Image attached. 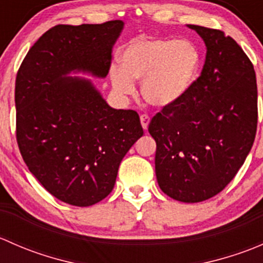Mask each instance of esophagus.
Here are the masks:
<instances>
[{
	"instance_id": "34e87169",
	"label": "esophagus",
	"mask_w": 263,
	"mask_h": 263,
	"mask_svg": "<svg viewBox=\"0 0 263 263\" xmlns=\"http://www.w3.org/2000/svg\"><path fill=\"white\" fill-rule=\"evenodd\" d=\"M140 122H141L142 128L146 131L147 127H148V123H150V118H148L146 115H141V116H140Z\"/></svg>"
}]
</instances>
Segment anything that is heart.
Masks as SVG:
<instances>
[{"mask_svg":"<svg viewBox=\"0 0 263 263\" xmlns=\"http://www.w3.org/2000/svg\"><path fill=\"white\" fill-rule=\"evenodd\" d=\"M200 68V53L188 41L140 38L121 52V66L112 65L109 78L119 97L135 92L141 82V95L147 104L169 108L179 103L195 84Z\"/></svg>","mask_w":263,"mask_h":263,"instance_id":"b5f03b06","label":"heart"}]
</instances>
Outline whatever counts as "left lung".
<instances>
[{
	"label": "left lung",
	"instance_id": "left-lung-1",
	"mask_svg": "<svg viewBox=\"0 0 263 263\" xmlns=\"http://www.w3.org/2000/svg\"><path fill=\"white\" fill-rule=\"evenodd\" d=\"M202 38L201 76L179 103L148 124L156 142L160 190L187 203L221 192L245 163L256 137L254 68L237 42L222 31L187 25Z\"/></svg>",
	"mask_w": 263,
	"mask_h": 263
}]
</instances>
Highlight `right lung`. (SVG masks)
Masks as SVG:
<instances>
[{
  "mask_svg": "<svg viewBox=\"0 0 263 263\" xmlns=\"http://www.w3.org/2000/svg\"><path fill=\"white\" fill-rule=\"evenodd\" d=\"M121 20L57 25L34 43L16 76V139L50 195L79 208L104 200L119 164L144 135L135 110L115 109L91 79L108 75Z\"/></svg>",
  "mask_w": 263,
  "mask_h": 263,
  "instance_id": "1",
  "label": "right lung"
}]
</instances>
